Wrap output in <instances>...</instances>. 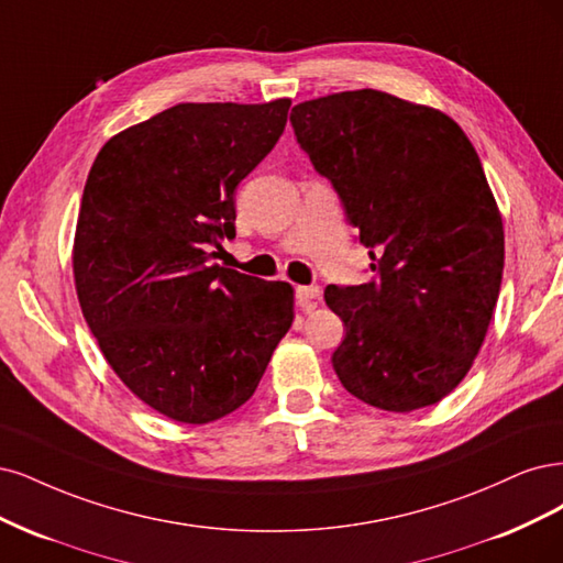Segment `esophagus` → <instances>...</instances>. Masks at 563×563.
Listing matches in <instances>:
<instances>
[{"label": "esophagus", "mask_w": 563, "mask_h": 563, "mask_svg": "<svg viewBox=\"0 0 563 563\" xmlns=\"http://www.w3.org/2000/svg\"><path fill=\"white\" fill-rule=\"evenodd\" d=\"M295 297L301 308H311V303L320 299V287L318 285H299L295 289Z\"/></svg>", "instance_id": "obj_1"}]
</instances>
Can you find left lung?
Segmentation results:
<instances>
[{
  "label": "left lung",
  "instance_id": "1",
  "mask_svg": "<svg viewBox=\"0 0 563 563\" xmlns=\"http://www.w3.org/2000/svg\"><path fill=\"white\" fill-rule=\"evenodd\" d=\"M289 121L369 247V283L324 289L346 328L339 380L386 411L440 402L473 367L503 280V220L473 142L374 88L301 102Z\"/></svg>",
  "mask_w": 563,
  "mask_h": 563
}]
</instances>
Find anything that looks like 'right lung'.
I'll return each instance as SVG.
<instances>
[{
    "label": "right lung",
    "mask_w": 563,
    "mask_h": 563,
    "mask_svg": "<svg viewBox=\"0 0 563 563\" xmlns=\"http://www.w3.org/2000/svg\"><path fill=\"white\" fill-rule=\"evenodd\" d=\"M287 98L183 102L104 144L77 235L81 313L144 405L201 426L245 405L292 328L295 289L214 264L233 191L276 147Z\"/></svg>",
    "instance_id": "add662e5"
}]
</instances>
